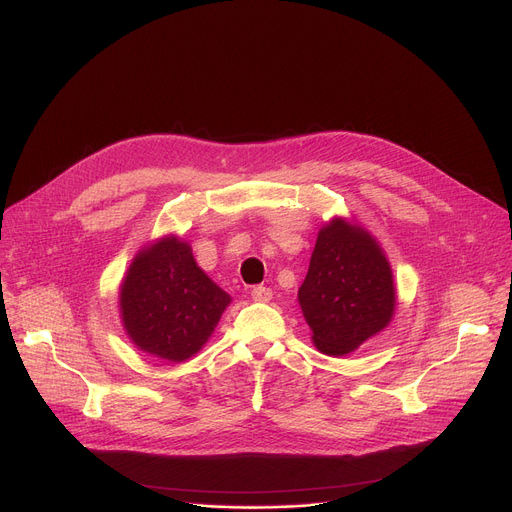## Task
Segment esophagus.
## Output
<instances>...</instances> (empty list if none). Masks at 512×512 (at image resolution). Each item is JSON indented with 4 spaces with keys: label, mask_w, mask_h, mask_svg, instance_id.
<instances>
[{
    "label": "esophagus",
    "mask_w": 512,
    "mask_h": 512,
    "mask_svg": "<svg viewBox=\"0 0 512 512\" xmlns=\"http://www.w3.org/2000/svg\"><path fill=\"white\" fill-rule=\"evenodd\" d=\"M250 295H252V299L258 301V303H268V301L272 299V291H270L268 287H262V285L254 287V289L250 291Z\"/></svg>",
    "instance_id": "esophagus-1"
}]
</instances>
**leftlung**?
Instances as JSON below:
<instances>
[{
  "mask_svg": "<svg viewBox=\"0 0 512 512\" xmlns=\"http://www.w3.org/2000/svg\"><path fill=\"white\" fill-rule=\"evenodd\" d=\"M299 303L313 344L329 356L350 354L394 313L388 260L362 227L333 219L317 236Z\"/></svg>",
  "mask_w": 512,
  "mask_h": 512,
  "instance_id": "8db88e82",
  "label": "left lung"
}]
</instances>
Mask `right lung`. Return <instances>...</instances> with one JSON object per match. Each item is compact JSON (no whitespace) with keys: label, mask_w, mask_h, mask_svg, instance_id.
Listing matches in <instances>:
<instances>
[{"label":"right lung","mask_w":512,"mask_h":512,"mask_svg":"<svg viewBox=\"0 0 512 512\" xmlns=\"http://www.w3.org/2000/svg\"><path fill=\"white\" fill-rule=\"evenodd\" d=\"M230 301L195 264L189 244L175 238L142 250L120 293L122 319L132 342L168 362L197 354Z\"/></svg>","instance_id":"1"}]
</instances>
